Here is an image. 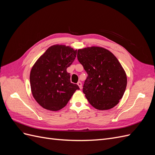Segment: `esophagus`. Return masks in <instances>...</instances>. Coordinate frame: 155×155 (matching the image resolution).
Returning a JSON list of instances; mask_svg holds the SVG:
<instances>
[{
	"instance_id": "esophagus-1",
	"label": "esophagus",
	"mask_w": 155,
	"mask_h": 155,
	"mask_svg": "<svg viewBox=\"0 0 155 155\" xmlns=\"http://www.w3.org/2000/svg\"><path fill=\"white\" fill-rule=\"evenodd\" d=\"M77 84H78V85L79 86V87L81 89V88H82V83H81V82L78 81Z\"/></svg>"
}]
</instances>
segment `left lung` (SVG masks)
<instances>
[{
    "mask_svg": "<svg viewBox=\"0 0 155 155\" xmlns=\"http://www.w3.org/2000/svg\"><path fill=\"white\" fill-rule=\"evenodd\" d=\"M78 59L87 73L83 92L98 110L112 109L123 97L127 76L118 60L110 51L92 46L78 50Z\"/></svg>",
    "mask_w": 155,
    "mask_h": 155,
    "instance_id": "1",
    "label": "left lung"
}]
</instances>
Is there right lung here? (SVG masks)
Masks as SVG:
<instances>
[{"instance_id": "1", "label": "right lung", "mask_w": 155, "mask_h": 155, "mask_svg": "<svg viewBox=\"0 0 155 155\" xmlns=\"http://www.w3.org/2000/svg\"><path fill=\"white\" fill-rule=\"evenodd\" d=\"M76 54L77 50L70 46H51L32 67L30 76L32 94L45 109H61L79 89L78 85L70 82V75L67 71Z\"/></svg>"}]
</instances>
